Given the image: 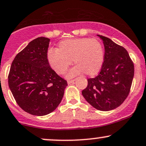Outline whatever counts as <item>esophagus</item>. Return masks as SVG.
Returning a JSON list of instances; mask_svg holds the SVG:
<instances>
[{
  "label": "esophagus",
  "instance_id": "1",
  "mask_svg": "<svg viewBox=\"0 0 146 146\" xmlns=\"http://www.w3.org/2000/svg\"><path fill=\"white\" fill-rule=\"evenodd\" d=\"M74 81H75V80H68V81H67V82H68V84H73V82H74Z\"/></svg>",
  "mask_w": 146,
  "mask_h": 146
}]
</instances>
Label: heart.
Returning a JSON list of instances; mask_svg holds the SVG:
<instances>
[{"label": "heart", "instance_id": "b5f03b06", "mask_svg": "<svg viewBox=\"0 0 146 146\" xmlns=\"http://www.w3.org/2000/svg\"><path fill=\"white\" fill-rule=\"evenodd\" d=\"M47 56L51 67L58 74H64L73 60L76 66L68 73L69 78L82 72L92 76L101 70L104 50L95 38H69L60 42L56 50H49Z\"/></svg>", "mask_w": 146, "mask_h": 146}]
</instances>
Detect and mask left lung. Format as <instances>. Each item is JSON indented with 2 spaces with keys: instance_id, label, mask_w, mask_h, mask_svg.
<instances>
[{
  "instance_id": "left-lung-1",
  "label": "left lung",
  "mask_w": 146,
  "mask_h": 146,
  "mask_svg": "<svg viewBox=\"0 0 146 146\" xmlns=\"http://www.w3.org/2000/svg\"><path fill=\"white\" fill-rule=\"evenodd\" d=\"M105 47L104 60L97 76L88 79L82 95L94 108L110 111L127 98L131 90L134 64L125 48L106 36L98 35Z\"/></svg>"
}]
</instances>
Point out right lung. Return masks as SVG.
I'll return each instance as SVG.
<instances>
[{
	"label": "right lung",
	"instance_id": "1",
	"mask_svg": "<svg viewBox=\"0 0 146 146\" xmlns=\"http://www.w3.org/2000/svg\"><path fill=\"white\" fill-rule=\"evenodd\" d=\"M50 41L41 36L30 42L15 57L8 75L9 87L17 105L38 116L56 110L67 86L49 64Z\"/></svg>",
	"mask_w": 146,
	"mask_h": 146
}]
</instances>
